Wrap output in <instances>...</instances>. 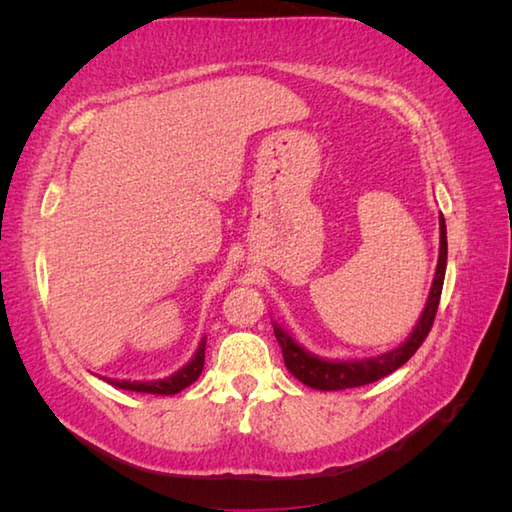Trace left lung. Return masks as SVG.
I'll return each instance as SVG.
<instances>
[{
    "label": "left lung",
    "instance_id": "left-lung-1",
    "mask_svg": "<svg viewBox=\"0 0 512 512\" xmlns=\"http://www.w3.org/2000/svg\"><path fill=\"white\" fill-rule=\"evenodd\" d=\"M445 268H447V228L445 219L440 214V250H438V266L436 275H433L431 291L427 298V305H424L422 316L415 323L413 332L406 336V341L391 352L379 354V357H363V359H325L318 357V354H311L305 345H300L293 336L277 325L273 320V332L275 339L282 348L284 366L302 384L309 388H316V391H343V388H357L366 386L377 381L381 377L391 375L397 368H402L406 361H409L415 350L420 348L422 341L427 339L429 329L433 325V318H436L440 293H443V282H445Z\"/></svg>",
    "mask_w": 512,
    "mask_h": 512
}]
</instances>
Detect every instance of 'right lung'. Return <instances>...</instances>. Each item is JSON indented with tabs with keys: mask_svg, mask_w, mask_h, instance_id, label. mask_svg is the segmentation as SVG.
<instances>
[{
	"mask_svg": "<svg viewBox=\"0 0 512 512\" xmlns=\"http://www.w3.org/2000/svg\"><path fill=\"white\" fill-rule=\"evenodd\" d=\"M205 341L207 336H203L201 343H198V350L194 352V357L189 359L178 372H173L171 377H164L158 381H126V379H106V381L117 388H124V391L151 393V395H176L183 391V388L192 386L194 381L201 377L203 366H205Z\"/></svg>",
	"mask_w": 512,
	"mask_h": 512,
	"instance_id": "add662e5",
	"label": "right lung"
}]
</instances>
